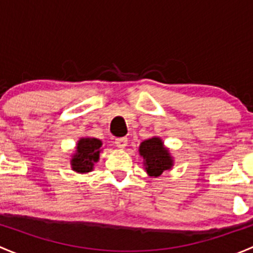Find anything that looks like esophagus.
Listing matches in <instances>:
<instances>
[{"instance_id":"esophagus-1","label":"esophagus","mask_w":253,"mask_h":253,"mask_svg":"<svg viewBox=\"0 0 253 253\" xmlns=\"http://www.w3.org/2000/svg\"><path fill=\"white\" fill-rule=\"evenodd\" d=\"M127 141H128V139H127L126 137H121V138L115 139V144H116L117 148H121V149H124V148L127 147Z\"/></svg>"}]
</instances>
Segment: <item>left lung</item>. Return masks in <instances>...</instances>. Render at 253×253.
I'll return each mask as SVG.
<instances>
[{
	"label": "left lung",
	"instance_id": "left-lung-1",
	"mask_svg": "<svg viewBox=\"0 0 253 253\" xmlns=\"http://www.w3.org/2000/svg\"><path fill=\"white\" fill-rule=\"evenodd\" d=\"M139 155L143 158V164L149 176H160L165 170H170L174 165V160L169 149L164 147V143L159 137L143 141L139 145Z\"/></svg>",
	"mask_w": 253,
	"mask_h": 253
}]
</instances>
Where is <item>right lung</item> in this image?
Masks as SVG:
<instances>
[{
	"label": "right lung",
	"mask_w": 253,
	"mask_h": 253,
	"mask_svg": "<svg viewBox=\"0 0 253 253\" xmlns=\"http://www.w3.org/2000/svg\"><path fill=\"white\" fill-rule=\"evenodd\" d=\"M100 139L90 138V137H83L77 143L76 153L71 159V167L72 170L79 174H85L93 170L94 164L98 163L101 152Z\"/></svg>",
	"instance_id": "right-lung-1"
}]
</instances>
